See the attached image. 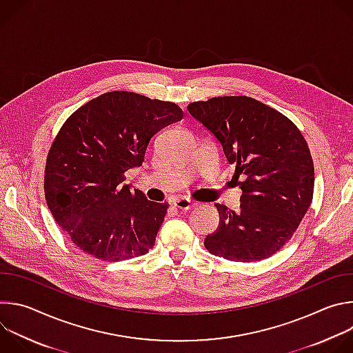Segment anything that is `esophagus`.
Listing matches in <instances>:
<instances>
[{
  "mask_svg": "<svg viewBox=\"0 0 353 353\" xmlns=\"http://www.w3.org/2000/svg\"><path fill=\"white\" fill-rule=\"evenodd\" d=\"M173 204H174V207L179 208V210H190V208H192V207L196 205L195 201H191L190 198H185V196L177 198Z\"/></svg>",
  "mask_w": 353,
  "mask_h": 353,
  "instance_id": "34e87169",
  "label": "esophagus"
}]
</instances>
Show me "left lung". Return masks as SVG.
Instances as JSON below:
<instances>
[{
	"mask_svg": "<svg viewBox=\"0 0 353 353\" xmlns=\"http://www.w3.org/2000/svg\"><path fill=\"white\" fill-rule=\"evenodd\" d=\"M187 109L221 142L243 191L239 212L215 204L219 226L205 248L229 261L268 259L312 204L314 166L305 137L286 116L248 96H218Z\"/></svg>",
	"mask_w": 353,
	"mask_h": 353,
	"instance_id": "8db88e82",
	"label": "left lung"
}]
</instances>
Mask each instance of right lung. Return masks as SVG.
Returning a JSON list of instances; mask_svg holds the SVG:
<instances>
[{
    "instance_id": "add662e5",
    "label": "right lung",
    "mask_w": 353,
    "mask_h": 353,
    "mask_svg": "<svg viewBox=\"0 0 353 353\" xmlns=\"http://www.w3.org/2000/svg\"><path fill=\"white\" fill-rule=\"evenodd\" d=\"M181 119L176 103L114 90L89 100L63 124L47 155L44 195L83 253L121 261L154 247L169 205L123 184L124 173L142 165L158 131Z\"/></svg>"
}]
</instances>
